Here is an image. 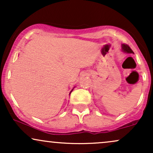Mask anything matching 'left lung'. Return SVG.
Listing matches in <instances>:
<instances>
[{"mask_svg":"<svg viewBox=\"0 0 153 153\" xmlns=\"http://www.w3.org/2000/svg\"><path fill=\"white\" fill-rule=\"evenodd\" d=\"M122 50L124 52H125V53H134L133 52V51L131 50V48L129 47L128 45H122Z\"/></svg>","mask_w":153,"mask_h":153,"instance_id":"1","label":"left lung"}]
</instances>
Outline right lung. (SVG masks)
<instances>
[{
	"label": "right lung",
	"mask_w": 153,
	"mask_h": 153,
	"mask_svg": "<svg viewBox=\"0 0 153 153\" xmlns=\"http://www.w3.org/2000/svg\"><path fill=\"white\" fill-rule=\"evenodd\" d=\"M74 88H75V87H74ZM73 90H72V91H71V93H70V94H71V92H72V91H73Z\"/></svg>",
	"instance_id": "1"
}]
</instances>
